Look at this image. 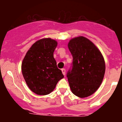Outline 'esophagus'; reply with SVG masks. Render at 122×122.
Returning a JSON list of instances; mask_svg holds the SVG:
<instances>
[{
  "label": "esophagus",
  "instance_id": "obj_1",
  "mask_svg": "<svg viewBox=\"0 0 122 122\" xmlns=\"http://www.w3.org/2000/svg\"><path fill=\"white\" fill-rule=\"evenodd\" d=\"M61 71H62V74H63L65 76V74H66V69H65V68L61 69Z\"/></svg>",
  "mask_w": 122,
  "mask_h": 122
}]
</instances>
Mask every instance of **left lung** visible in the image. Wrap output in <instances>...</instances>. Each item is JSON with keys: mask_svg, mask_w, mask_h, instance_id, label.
<instances>
[{"mask_svg": "<svg viewBox=\"0 0 122 122\" xmlns=\"http://www.w3.org/2000/svg\"><path fill=\"white\" fill-rule=\"evenodd\" d=\"M68 47L72 56L67 77L72 93L80 98L90 96L99 88L105 73V62L100 50L84 36L72 38Z\"/></svg>", "mask_w": 122, "mask_h": 122, "instance_id": "1", "label": "left lung"}]
</instances>
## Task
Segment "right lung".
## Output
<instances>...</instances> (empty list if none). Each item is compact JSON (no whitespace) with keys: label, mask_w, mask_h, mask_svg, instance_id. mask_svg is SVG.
I'll use <instances>...</instances> for the list:
<instances>
[{"label":"right lung","mask_w":122,"mask_h":122,"mask_svg":"<svg viewBox=\"0 0 122 122\" xmlns=\"http://www.w3.org/2000/svg\"><path fill=\"white\" fill-rule=\"evenodd\" d=\"M57 42L51 38L39 39L26 54L22 63V72L30 90L38 95H46L54 90L64 78L54 58Z\"/></svg>","instance_id":"right-lung-1"}]
</instances>
